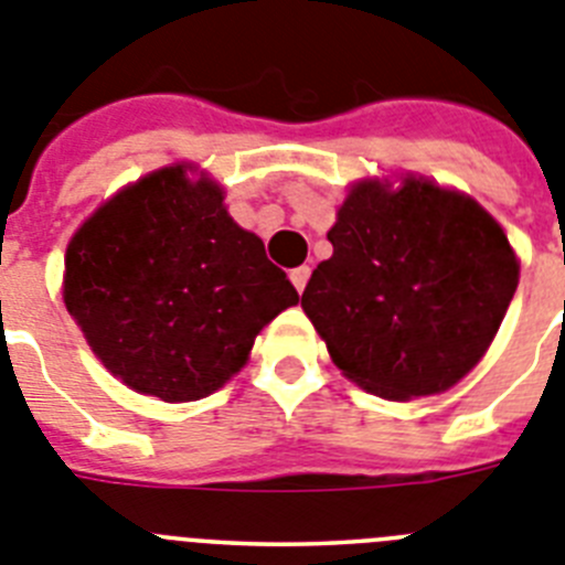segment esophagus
<instances>
[{
    "label": "esophagus",
    "mask_w": 565,
    "mask_h": 565,
    "mask_svg": "<svg viewBox=\"0 0 565 565\" xmlns=\"http://www.w3.org/2000/svg\"><path fill=\"white\" fill-rule=\"evenodd\" d=\"M309 267L307 264H303V267H295L292 273H289V281H292V287L298 289V292H303V287H307V281H309Z\"/></svg>",
    "instance_id": "34e87169"
}]
</instances>
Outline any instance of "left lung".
<instances>
[{"instance_id":"8db88e82","label":"left lung","mask_w":565,"mask_h":565,"mask_svg":"<svg viewBox=\"0 0 565 565\" xmlns=\"http://www.w3.org/2000/svg\"><path fill=\"white\" fill-rule=\"evenodd\" d=\"M301 307L345 377L385 399L459 383L487 352L518 262L484 207L425 180L360 182L329 231Z\"/></svg>"}]
</instances>
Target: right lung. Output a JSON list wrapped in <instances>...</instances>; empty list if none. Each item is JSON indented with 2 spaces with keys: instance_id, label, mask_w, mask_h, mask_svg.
<instances>
[{
  "instance_id": "add662e5",
  "label": "right lung",
  "mask_w": 565,
  "mask_h": 565,
  "mask_svg": "<svg viewBox=\"0 0 565 565\" xmlns=\"http://www.w3.org/2000/svg\"><path fill=\"white\" fill-rule=\"evenodd\" d=\"M222 200L220 185L171 166L106 202L67 247L64 303L93 352L166 403L222 388L256 334L298 303L287 273Z\"/></svg>"
}]
</instances>
